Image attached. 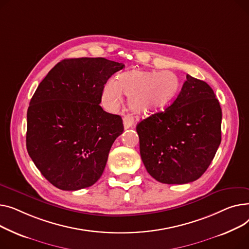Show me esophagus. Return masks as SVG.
<instances>
[{
  "label": "esophagus",
  "mask_w": 249,
  "mask_h": 249,
  "mask_svg": "<svg viewBox=\"0 0 249 249\" xmlns=\"http://www.w3.org/2000/svg\"><path fill=\"white\" fill-rule=\"evenodd\" d=\"M134 124V118L129 114H126L124 116V128H129L131 127V125Z\"/></svg>",
  "instance_id": "obj_1"
}]
</instances>
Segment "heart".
<instances>
[{"label":"heart","mask_w":249,"mask_h":249,"mask_svg":"<svg viewBox=\"0 0 249 249\" xmlns=\"http://www.w3.org/2000/svg\"><path fill=\"white\" fill-rule=\"evenodd\" d=\"M179 79L171 71L131 70L122 73L118 81L109 79L102 91V100L109 109L118 108L123 93L128 96V107L147 115L166 107L176 95Z\"/></svg>","instance_id":"obj_1"}]
</instances>
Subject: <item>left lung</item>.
Listing matches in <instances>:
<instances>
[{"instance_id":"left-lung-1","label":"left lung","mask_w":249,"mask_h":249,"mask_svg":"<svg viewBox=\"0 0 249 249\" xmlns=\"http://www.w3.org/2000/svg\"><path fill=\"white\" fill-rule=\"evenodd\" d=\"M173 104L137 125L148 173L164 184H186L205 173L221 142L222 111L205 82L186 76Z\"/></svg>"}]
</instances>
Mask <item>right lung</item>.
<instances>
[{
	"label": "right lung",
	"mask_w": 249,
	"mask_h": 249,
	"mask_svg": "<svg viewBox=\"0 0 249 249\" xmlns=\"http://www.w3.org/2000/svg\"><path fill=\"white\" fill-rule=\"evenodd\" d=\"M124 67L101 57L71 58L57 63L38 85L27 111V151L58 189L90 187L104 173L124 124L99 104L105 84Z\"/></svg>",
	"instance_id": "add662e5"
}]
</instances>
